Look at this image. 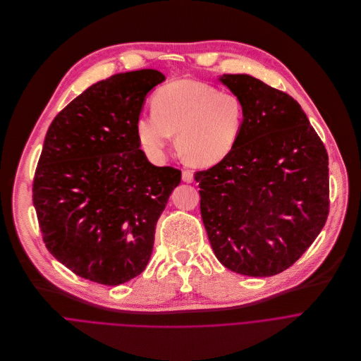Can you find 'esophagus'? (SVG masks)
<instances>
[{
  "mask_svg": "<svg viewBox=\"0 0 361 361\" xmlns=\"http://www.w3.org/2000/svg\"><path fill=\"white\" fill-rule=\"evenodd\" d=\"M182 180L186 182V183H192V182H193V173H192V171L185 169V171L182 172Z\"/></svg>",
  "mask_w": 361,
  "mask_h": 361,
  "instance_id": "1",
  "label": "esophagus"
}]
</instances>
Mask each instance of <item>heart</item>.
Here are the masks:
<instances>
[{"label": "heart", "instance_id": "obj_1", "mask_svg": "<svg viewBox=\"0 0 361 361\" xmlns=\"http://www.w3.org/2000/svg\"><path fill=\"white\" fill-rule=\"evenodd\" d=\"M245 121L238 97L190 80L173 81L152 98V114L136 119L142 148L159 159L176 133V147L195 166L224 161L239 140Z\"/></svg>", "mask_w": 361, "mask_h": 361}]
</instances>
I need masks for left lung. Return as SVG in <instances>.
Listing matches in <instances>:
<instances>
[{
	"label": "left lung",
	"mask_w": 361,
	"mask_h": 361,
	"mask_svg": "<svg viewBox=\"0 0 361 361\" xmlns=\"http://www.w3.org/2000/svg\"><path fill=\"white\" fill-rule=\"evenodd\" d=\"M243 105L232 152L195 173L202 221L218 260L267 277L290 267L329 214V157L298 101L246 75H222Z\"/></svg>",
	"instance_id": "left-lung-1"
}]
</instances>
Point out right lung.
<instances>
[{
  "mask_svg": "<svg viewBox=\"0 0 361 361\" xmlns=\"http://www.w3.org/2000/svg\"><path fill=\"white\" fill-rule=\"evenodd\" d=\"M157 69L115 74L69 102L48 128L32 185L42 239L65 267L122 284L145 270L180 171L152 165L136 135Z\"/></svg>",
  "mask_w": 361,
  "mask_h": 361,
  "instance_id": "1",
  "label": "right lung"
}]
</instances>
